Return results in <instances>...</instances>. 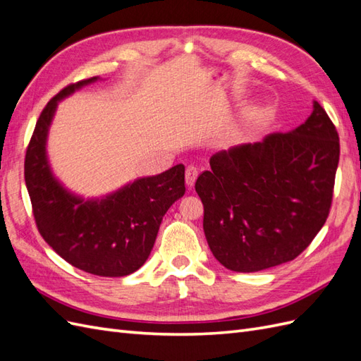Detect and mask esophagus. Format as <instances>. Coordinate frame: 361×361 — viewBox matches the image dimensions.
Wrapping results in <instances>:
<instances>
[{"mask_svg": "<svg viewBox=\"0 0 361 361\" xmlns=\"http://www.w3.org/2000/svg\"><path fill=\"white\" fill-rule=\"evenodd\" d=\"M197 176H199V170L195 169L194 166H188L187 171H185V182H187L190 188L194 187L195 180H197Z\"/></svg>", "mask_w": 361, "mask_h": 361, "instance_id": "34e87169", "label": "esophagus"}]
</instances>
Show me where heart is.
Instances as JSON below:
<instances>
[{"instance_id": "b5f03b06", "label": "heart", "mask_w": 361, "mask_h": 361, "mask_svg": "<svg viewBox=\"0 0 361 361\" xmlns=\"http://www.w3.org/2000/svg\"><path fill=\"white\" fill-rule=\"evenodd\" d=\"M250 118H251V120H257L259 117H257V114H251V116H250Z\"/></svg>"}]
</instances>
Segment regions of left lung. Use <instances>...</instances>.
<instances>
[{"label":"left lung","instance_id":"left-lung-1","mask_svg":"<svg viewBox=\"0 0 361 361\" xmlns=\"http://www.w3.org/2000/svg\"><path fill=\"white\" fill-rule=\"evenodd\" d=\"M338 155L336 126L316 101L290 133L212 155L195 191L215 259L231 271L256 272L301 255L330 214Z\"/></svg>","mask_w":361,"mask_h":361}]
</instances>
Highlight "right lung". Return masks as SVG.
<instances>
[{"instance_id": "right-lung-1", "label": "right lung", "mask_w": 361, "mask_h": 361, "mask_svg": "<svg viewBox=\"0 0 361 361\" xmlns=\"http://www.w3.org/2000/svg\"><path fill=\"white\" fill-rule=\"evenodd\" d=\"M97 80L64 87L43 108L27 147L24 174L36 226L48 245L89 274L123 277L143 267L162 216L185 194V167L178 164L140 178L102 199L85 200L64 188L48 162V130L59 102Z\"/></svg>"}]
</instances>
